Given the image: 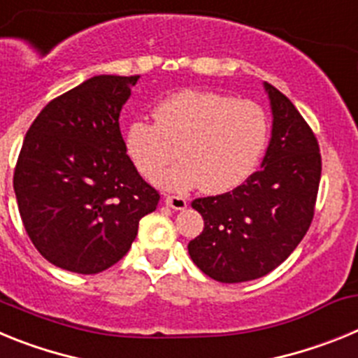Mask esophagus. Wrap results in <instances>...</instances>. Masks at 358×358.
Segmentation results:
<instances>
[{
	"label": "esophagus",
	"instance_id": "1",
	"mask_svg": "<svg viewBox=\"0 0 358 358\" xmlns=\"http://www.w3.org/2000/svg\"><path fill=\"white\" fill-rule=\"evenodd\" d=\"M164 202H166V206H170L172 210H186V206H188V201H186L182 195H166L164 197Z\"/></svg>",
	"mask_w": 358,
	"mask_h": 358
}]
</instances>
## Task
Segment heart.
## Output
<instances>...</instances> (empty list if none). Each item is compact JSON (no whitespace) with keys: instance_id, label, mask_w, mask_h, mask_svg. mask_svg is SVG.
Here are the masks:
<instances>
[{"instance_id":"b5f03b06","label":"heart","mask_w":358,"mask_h":358,"mask_svg":"<svg viewBox=\"0 0 358 358\" xmlns=\"http://www.w3.org/2000/svg\"><path fill=\"white\" fill-rule=\"evenodd\" d=\"M154 116L156 122L134 120L125 145L136 169L147 177L157 173L154 182L163 188L182 192L201 185L208 194L236 188L251 176L267 145L265 110L215 91L170 94ZM177 155L185 161L162 173Z\"/></svg>"}]
</instances>
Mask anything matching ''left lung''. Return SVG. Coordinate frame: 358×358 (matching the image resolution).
I'll list each match as a JSON object with an SVG mask.
<instances>
[{"mask_svg": "<svg viewBox=\"0 0 358 358\" xmlns=\"http://www.w3.org/2000/svg\"><path fill=\"white\" fill-rule=\"evenodd\" d=\"M273 138L262 169L235 189L192 202L204 229L188 243L194 264L220 283L262 278L287 260L314 218L321 181L317 138L299 110L265 84Z\"/></svg>", "mask_w": 358, "mask_h": 358, "instance_id": "left-lung-1", "label": "left lung"}]
</instances>
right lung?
Here are the masks:
<instances>
[{"label": "right lung", "mask_w": 358, "mask_h": 358, "mask_svg": "<svg viewBox=\"0 0 358 358\" xmlns=\"http://www.w3.org/2000/svg\"><path fill=\"white\" fill-rule=\"evenodd\" d=\"M140 75H98L46 103L14 170L23 226L37 251L77 274L102 273L127 255L159 192L138 173L120 113Z\"/></svg>", "instance_id": "right-lung-1"}]
</instances>
